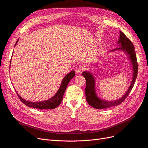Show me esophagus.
I'll list each match as a JSON object with an SVG mask.
<instances>
[{
    "mask_svg": "<svg viewBox=\"0 0 148 148\" xmlns=\"http://www.w3.org/2000/svg\"><path fill=\"white\" fill-rule=\"evenodd\" d=\"M83 68L82 66H78L76 67L75 72L77 73H80L83 71Z\"/></svg>",
    "mask_w": 148,
    "mask_h": 148,
    "instance_id": "esophagus-1",
    "label": "esophagus"
}]
</instances>
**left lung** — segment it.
Masks as SVG:
<instances>
[{
  "label": "left lung",
  "mask_w": 148,
  "mask_h": 148,
  "mask_svg": "<svg viewBox=\"0 0 148 148\" xmlns=\"http://www.w3.org/2000/svg\"><path fill=\"white\" fill-rule=\"evenodd\" d=\"M117 47L111 50L108 52H114L115 51H122L127 55L130 62V65L132 68V79L130 85L127 89L124 95L118 99L113 101H107L101 99L98 96L96 89V79L93 76L91 71H84L82 73V75L86 79V85L85 88V95L86 99L88 104L91 107L97 109H102L109 108L110 107L118 106L128 96L135 83V80L138 74V64L136 60V56L135 51V47L130 40L127 38L125 34L120 31L119 39L117 43Z\"/></svg>",
  "instance_id": "left-lung-1"
}]
</instances>
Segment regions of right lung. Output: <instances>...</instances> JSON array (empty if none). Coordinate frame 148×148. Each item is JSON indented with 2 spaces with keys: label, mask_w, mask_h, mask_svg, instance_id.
Returning <instances> with one entry per match:
<instances>
[{
  "label": "right lung",
  "mask_w": 148,
  "mask_h": 148,
  "mask_svg": "<svg viewBox=\"0 0 148 148\" xmlns=\"http://www.w3.org/2000/svg\"><path fill=\"white\" fill-rule=\"evenodd\" d=\"M19 39L17 40L16 42L15 43V46L16 45L17 42H18ZM10 64L11 61L10 62ZM75 75V71L72 70L71 71L70 73H67L64 78L62 79V81L60 84V86L59 89H58L57 92L55 94V95H53L52 97L49 98V99L42 101H39V102H31L26 101L23 98H22L18 94L16 91L18 96L19 99L20 101L25 104V105L29 107H33V108L39 109L41 110L43 109H53L56 108L57 107L59 106L60 103L63 99V96L64 95V92L66 90V88L67 87V85L69 83L71 79H72Z\"/></svg>",
  "instance_id": "right-lung-1"
}]
</instances>
